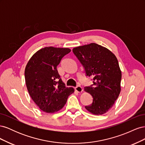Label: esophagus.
Segmentation results:
<instances>
[{"mask_svg":"<svg viewBox=\"0 0 145 145\" xmlns=\"http://www.w3.org/2000/svg\"><path fill=\"white\" fill-rule=\"evenodd\" d=\"M75 90L77 92V93H82L83 91L82 87L80 86H77L76 87H75Z\"/></svg>","mask_w":145,"mask_h":145,"instance_id":"34e87169","label":"esophagus"}]
</instances>
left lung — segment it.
Masks as SVG:
<instances>
[{"label": "left lung", "mask_w": 145, "mask_h": 145, "mask_svg": "<svg viewBox=\"0 0 145 145\" xmlns=\"http://www.w3.org/2000/svg\"><path fill=\"white\" fill-rule=\"evenodd\" d=\"M72 52L86 76L93 77V84L84 88L93 98V103L85 108L93 114H103L112 107L121 91V72L116 57L94 43L74 48Z\"/></svg>", "instance_id": "left-lung-1"}]
</instances>
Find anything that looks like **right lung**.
<instances>
[{
    "label": "right lung",
    "instance_id": "right-lung-1",
    "mask_svg": "<svg viewBox=\"0 0 145 145\" xmlns=\"http://www.w3.org/2000/svg\"><path fill=\"white\" fill-rule=\"evenodd\" d=\"M70 52L69 48L45 47L37 51L26 66L25 78L28 93L43 111H59L74 93L72 88L66 87L57 69L62 59Z\"/></svg>",
    "mask_w": 145,
    "mask_h": 145
}]
</instances>
